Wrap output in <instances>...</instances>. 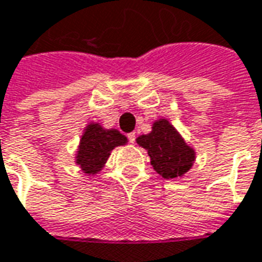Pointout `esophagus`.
I'll return each mask as SVG.
<instances>
[{
    "instance_id": "obj_1",
    "label": "esophagus",
    "mask_w": 262,
    "mask_h": 262,
    "mask_svg": "<svg viewBox=\"0 0 262 262\" xmlns=\"http://www.w3.org/2000/svg\"><path fill=\"white\" fill-rule=\"evenodd\" d=\"M127 137H129V142L135 143V140H136V133H135V132H132V133L127 135Z\"/></svg>"
}]
</instances>
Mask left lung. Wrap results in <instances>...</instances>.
I'll list each match as a JSON object with an SVG mask.
<instances>
[{
    "label": "left lung",
    "instance_id": "obj_1",
    "mask_svg": "<svg viewBox=\"0 0 262 262\" xmlns=\"http://www.w3.org/2000/svg\"><path fill=\"white\" fill-rule=\"evenodd\" d=\"M136 142L147 150L154 171L167 180L185 176L196 159L195 148L184 140L180 132L165 118L154 120L151 132L140 135Z\"/></svg>",
    "mask_w": 262,
    "mask_h": 262
}]
</instances>
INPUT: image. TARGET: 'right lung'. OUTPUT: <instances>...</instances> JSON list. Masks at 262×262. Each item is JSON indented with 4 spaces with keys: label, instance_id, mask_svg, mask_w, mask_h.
I'll return each mask as SVG.
<instances>
[{
    "label": "right lung",
    "instance_id": "1",
    "mask_svg": "<svg viewBox=\"0 0 262 262\" xmlns=\"http://www.w3.org/2000/svg\"><path fill=\"white\" fill-rule=\"evenodd\" d=\"M126 143L127 137L118 129H106L98 122H90L81 135L75 151V164L86 176H97L105 167L112 150Z\"/></svg>",
    "mask_w": 262,
    "mask_h": 262
}]
</instances>
